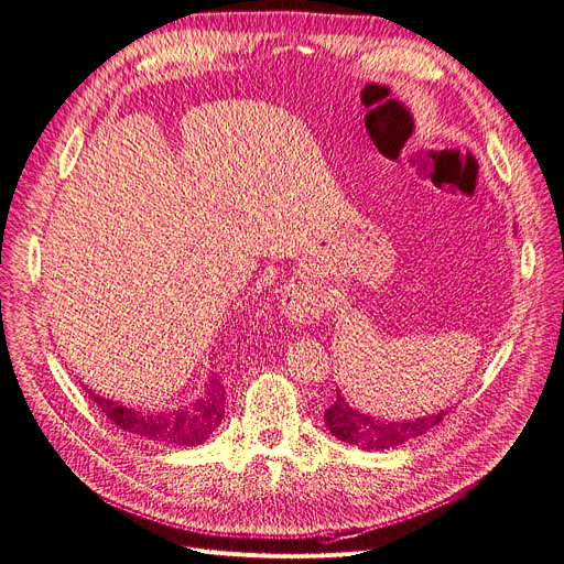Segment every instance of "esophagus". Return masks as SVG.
I'll return each instance as SVG.
<instances>
[{"label": "esophagus", "mask_w": 564, "mask_h": 564, "mask_svg": "<svg viewBox=\"0 0 564 564\" xmlns=\"http://www.w3.org/2000/svg\"><path fill=\"white\" fill-rule=\"evenodd\" d=\"M280 310H282V316L286 318L289 325L307 327V325L318 321V316L323 312V301H321V295L307 282L293 280L282 293Z\"/></svg>", "instance_id": "1"}]
</instances>
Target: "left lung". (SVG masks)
Segmentation results:
<instances>
[{
	"instance_id": "1",
	"label": "left lung",
	"mask_w": 564,
	"mask_h": 564,
	"mask_svg": "<svg viewBox=\"0 0 564 564\" xmlns=\"http://www.w3.org/2000/svg\"><path fill=\"white\" fill-rule=\"evenodd\" d=\"M446 416V410L425 414L419 419H382L355 410L341 391L337 401L325 410V425L339 442L357 446L361 451H384L401 446L435 427Z\"/></svg>"
}]
</instances>
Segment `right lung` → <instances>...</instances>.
<instances>
[{
	"instance_id": "add662e5",
	"label": "right lung",
	"mask_w": 564,
	"mask_h": 564,
	"mask_svg": "<svg viewBox=\"0 0 564 564\" xmlns=\"http://www.w3.org/2000/svg\"><path fill=\"white\" fill-rule=\"evenodd\" d=\"M88 389V387H86ZM90 401L120 430L145 442L163 446H197L207 442L225 416V387L209 378L193 401L177 408H131L88 389Z\"/></svg>"
}]
</instances>
